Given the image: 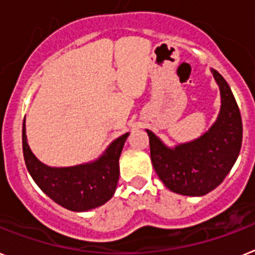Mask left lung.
<instances>
[{
	"label": "left lung",
	"instance_id": "left-lung-1",
	"mask_svg": "<svg viewBox=\"0 0 255 255\" xmlns=\"http://www.w3.org/2000/svg\"><path fill=\"white\" fill-rule=\"evenodd\" d=\"M219 85L222 106L217 121L196 140L168 147L146 129L154 170L170 190L183 196H205L226 179L240 154L241 114L230 85L211 68Z\"/></svg>",
	"mask_w": 255,
	"mask_h": 255
}]
</instances>
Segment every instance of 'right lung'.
<instances>
[{"mask_svg": "<svg viewBox=\"0 0 255 255\" xmlns=\"http://www.w3.org/2000/svg\"><path fill=\"white\" fill-rule=\"evenodd\" d=\"M128 134L109 145L91 163L72 167H49L32 153L23 122V155L25 166L40 189L58 205L71 211H88L106 204L114 196L119 180V157Z\"/></svg>", "mask_w": 255, "mask_h": 255, "instance_id": "add662e5", "label": "right lung"}]
</instances>
